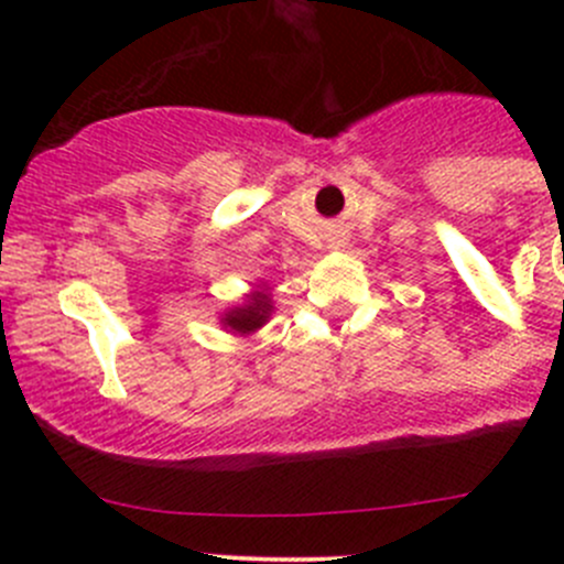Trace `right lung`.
I'll list each match as a JSON object with an SVG mask.
<instances>
[{
  "label": "right lung",
  "instance_id": "1",
  "mask_svg": "<svg viewBox=\"0 0 564 564\" xmlns=\"http://www.w3.org/2000/svg\"><path fill=\"white\" fill-rule=\"evenodd\" d=\"M267 314H270V300H267V294L256 292L250 305H246V308H235L226 316V324L235 327L237 333H250V329L261 327V324L267 322Z\"/></svg>",
  "mask_w": 564,
  "mask_h": 564
}]
</instances>
